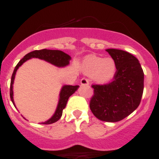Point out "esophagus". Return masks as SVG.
<instances>
[{"label": "esophagus", "mask_w": 159, "mask_h": 159, "mask_svg": "<svg viewBox=\"0 0 159 159\" xmlns=\"http://www.w3.org/2000/svg\"><path fill=\"white\" fill-rule=\"evenodd\" d=\"M80 83H81V85H83V86H86V85H89V80L86 79V78L83 77V79L80 80Z\"/></svg>", "instance_id": "obj_1"}]
</instances>
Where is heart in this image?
I'll return each instance as SVG.
<instances>
[{
    "label": "heart",
    "instance_id": "b5f03b06",
    "mask_svg": "<svg viewBox=\"0 0 159 159\" xmlns=\"http://www.w3.org/2000/svg\"><path fill=\"white\" fill-rule=\"evenodd\" d=\"M83 71L88 75H94L100 83H107L114 78L117 71L116 63L112 58H103L89 56L83 64Z\"/></svg>",
    "mask_w": 159,
    "mask_h": 159
}]
</instances>
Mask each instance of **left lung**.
Listing matches in <instances>:
<instances>
[{
  "label": "left lung",
  "mask_w": 159,
  "mask_h": 159,
  "mask_svg": "<svg viewBox=\"0 0 159 159\" xmlns=\"http://www.w3.org/2000/svg\"><path fill=\"white\" fill-rule=\"evenodd\" d=\"M106 51L117 66L113 80L105 84H93V95L89 108L102 121L117 122L134 112L141 103L144 90V72L136 57L116 48Z\"/></svg>",
  "instance_id": "1"
}]
</instances>
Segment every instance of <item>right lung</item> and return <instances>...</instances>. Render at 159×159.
<instances>
[{"instance_id":"add662e5","label":"right lung","mask_w":159,"mask_h":159,"mask_svg":"<svg viewBox=\"0 0 159 159\" xmlns=\"http://www.w3.org/2000/svg\"><path fill=\"white\" fill-rule=\"evenodd\" d=\"M31 58H39L40 59H43V60L47 61V62H50V63L53 64V65L59 67L66 66L68 64H70V60L71 59L69 55L66 54L65 52L59 50H49V49H41V50H34V51L28 53L24 56L23 59H21L19 61L17 66H15V70H14L13 73L11 76V86H10V97L12 103H13L14 106L15 107V103H14L13 100V83L14 79H15V73H16L18 67L21 66L23 63L28 59H31ZM79 86H70V85H66L62 88L60 92V98H59V103H58L57 109H56V113L54 115L51 117L48 120L42 123V125H50V124L55 123V122L58 121L62 117V111L64 108L66 106L67 101L70 96L73 93H74L75 91L78 89Z\"/></svg>"}]
</instances>
